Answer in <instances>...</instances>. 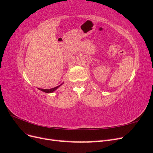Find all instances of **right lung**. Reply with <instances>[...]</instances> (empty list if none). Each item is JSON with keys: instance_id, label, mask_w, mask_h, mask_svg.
<instances>
[{"instance_id": "obj_1", "label": "right lung", "mask_w": 153, "mask_h": 153, "mask_svg": "<svg viewBox=\"0 0 153 153\" xmlns=\"http://www.w3.org/2000/svg\"><path fill=\"white\" fill-rule=\"evenodd\" d=\"M61 84V85H62ZM61 85H59V86H57V87H53V88H52V89H39L40 91H43V92H47V93H51V92H53V91H55V90H56L57 88L59 87H60L61 86Z\"/></svg>"}]
</instances>
